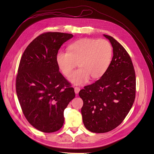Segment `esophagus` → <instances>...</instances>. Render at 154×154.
Segmentation results:
<instances>
[{
  "instance_id": "esophagus-1",
  "label": "esophagus",
  "mask_w": 154,
  "mask_h": 154,
  "mask_svg": "<svg viewBox=\"0 0 154 154\" xmlns=\"http://www.w3.org/2000/svg\"><path fill=\"white\" fill-rule=\"evenodd\" d=\"M80 90V89L79 88H78V87H75V88H74V91H75V94H79Z\"/></svg>"
}]
</instances>
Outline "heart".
<instances>
[{
    "mask_svg": "<svg viewBox=\"0 0 154 154\" xmlns=\"http://www.w3.org/2000/svg\"><path fill=\"white\" fill-rule=\"evenodd\" d=\"M113 57V47L104 39L82 38L68 46V52L59 51L55 57L60 71L69 77L77 63L80 68L70 77L75 85H81L91 77L96 80L102 77L107 71Z\"/></svg>",
    "mask_w": 154,
    "mask_h": 154,
    "instance_id": "b5f03b06",
    "label": "heart"
}]
</instances>
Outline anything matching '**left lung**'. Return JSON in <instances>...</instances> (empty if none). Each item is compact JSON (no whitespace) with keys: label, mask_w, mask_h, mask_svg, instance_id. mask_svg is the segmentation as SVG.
Masks as SVG:
<instances>
[{"label":"left lung","mask_w":154,"mask_h":154,"mask_svg":"<svg viewBox=\"0 0 154 154\" xmlns=\"http://www.w3.org/2000/svg\"><path fill=\"white\" fill-rule=\"evenodd\" d=\"M103 36L113 47V56L106 73L79 92L83 101L81 109L86 129L106 133L124 121L132 106L136 92L135 72L131 58L112 36Z\"/></svg>","instance_id":"obj_1"}]
</instances>
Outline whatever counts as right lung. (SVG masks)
Instances as JSON below:
<instances>
[{"instance_id":"1","label":"right lung","mask_w":154,"mask_h":154,"mask_svg":"<svg viewBox=\"0 0 154 154\" xmlns=\"http://www.w3.org/2000/svg\"><path fill=\"white\" fill-rule=\"evenodd\" d=\"M73 35L47 32L33 39L21 57L16 81L17 98L29 122L38 130L52 133L64 123V110L75 96L60 72L56 55Z\"/></svg>"}]
</instances>
